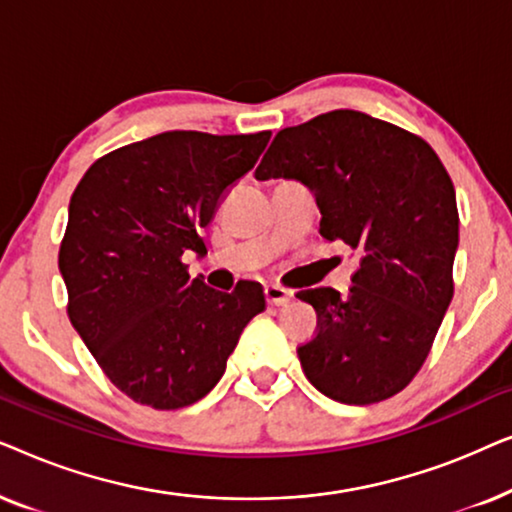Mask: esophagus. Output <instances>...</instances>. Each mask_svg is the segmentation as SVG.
<instances>
[{
	"instance_id": "obj_1",
	"label": "esophagus",
	"mask_w": 512,
	"mask_h": 512,
	"mask_svg": "<svg viewBox=\"0 0 512 512\" xmlns=\"http://www.w3.org/2000/svg\"><path fill=\"white\" fill-rule=\"evenodd\" d=\"M291 296L293 293L279 284L265 286V300H268V305H286L291 300Z\"/></svg>"
}]
</instances>
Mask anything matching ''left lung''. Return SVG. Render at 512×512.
<instances>
[{
  "instance_id": "1",
  "label": "left lung",
  "mask_w": 512,
  "mask_h": 512,
  "mask_svg": "<svg viewBox=\"0 0 512 512\" xmlns=\"http://www.w3.org/2000/svg\"><path fill=\"white\" fill-rule=\"evenodd\" d=\"M296 179L314 193L319 233L361 256L347 296L298 291L317 335L298 347L307 380L347 405L391 398L424 366L454 296L457 195L422 137L335 109L277 132L256 179Z\"/></svg>"
}]
</instances>
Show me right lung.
I'll return each instance as SVG.
<instances>
[{
	"label": "right lung",
	"instance_id": "obj_1",
	"mask_svg": "<svg viewBox=\"0 0 512 512\" xmlns=\"http://www.w3.org/2000/svg\"><path fill=\"white\" fill-rule=\"evenodd\" d=\"M268 139L270 130L160 132L95 160L76 186L58 256L67 314L135 403L179 410L207 396L265 310L261 284L209 289L181 256L207 254L200 230Z\"/></svg>",
	"mask_w": 512,
	"mask_h": 512
}]
</instances>
